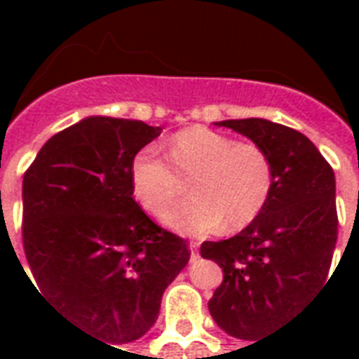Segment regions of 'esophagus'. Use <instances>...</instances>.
<instances>
[{
  "label": "esophagus",
  "instance_id": "esophagus-1",
  "mask_svg": "<svg viewBox=\"0 0 359 359\" xmlns=\"http://www.w3.org/2000/svg\"><path fill=\"white\" fill-rule=\"evenodd\" d=\"M188 248H190V259H192V262H196V259L200 257V244H198L196 241H192Z\"/></svg>",
  "mask_w": 359,
  "mask_h": 359
}]
</instances>
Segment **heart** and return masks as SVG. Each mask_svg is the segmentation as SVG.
<instances>
[{"mask_svg": "<svg viewBox=\"0 0 359 359\" xmlns=\"http://www.w3.org/2000/svg\"><path fill=\"white\" fill-rule=\"evenodd\" d=\"M168 163L154 148H142L130 163L136 202L151 213L172 203L192 179V198L163 213V221L188 234L217 229L238 231L264 211L273 190V163L262 146L236 142L208 128L190 126L172 136Z\"/></svg>", "mask_w": 359, "mask_h": 359, "instance_id": "heart-1", "label": "heart"}]
</instances>
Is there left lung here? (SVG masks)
Returning <instances> with one entry per match:
<instances>
[{"mask_svg": "<svg viewBox=\"0 0 359 359\" xmlns=\"http://www.w3.org/2000/svg\"><path fill=\"white\" fill-rule=\"evenodd\" d=\"M219 125L262 146L273 163V190L257 219L233 238L200 248L223 269L208 302L211 317L226 334L256 344L329 277L339 234L334 172L313 142L290 126L265 118Z\"/></svg>", "mask_w": 359, "mask_h": 359, "instance_id": "1", "label": "left lung"}]
</instances>
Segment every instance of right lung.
Returning <instances> with one entry per match:
<instances>
[{"mask_svg": "<svg viewBox=\"0 0 359 359\" xmlns=\"http://www.w3.org/2000/svg\"><path fill=\"white\" fill-rule=\"evenodd\" d=\"M159 134L142 121L88 117L51 136L22 179V246L36 290L100 342L146 334L190 259L187 241L133 198L130 163Z\"/></svg>", "mask_w": 359, "mask_h": 359, "instance_id": "1", "label": "right lung"}]
</instances>
